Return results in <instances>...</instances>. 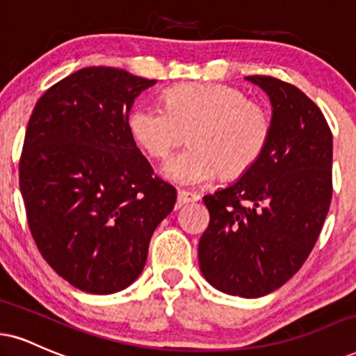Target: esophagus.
Instances as JSON below:
<instances>
[{
    "mask_svg": "<svg viewBox=\"0 0 356 356\" xmlns=\"http://www.w3.org/2000/svg\"><path fill=\"white\" fill-rule=\"evenodd\" d=\"M199 199H200V195L195 194V192L182 191V189L177 191V204H179V205L189 204V202H195V200H199Z\"/></svg>",
    "mask_w": 356,
    "mask_h": 356,
    "instance_id": "obj_1",
    "label": "esophagus"
}]
</instances>
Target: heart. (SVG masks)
Listing matches in <instances>:
<instances>
[{
	"label": "heart",
	"mask_w": 356,
	"mask_h": 356,
	"mask_svg": "<svg viewBox=\"0 0 356 356\" xmlns=\"http://www.w3.org/2000/svg\"><path fill=\"white\" fill-rule=\"evenodd\" d=\"M132 139L152 159L191 147L167 162L164 174L184 186L241 177L264 156L273 118L262 102L225 84H182L164 96V109L137 104L127 118Z\"/></svg>",
	"instance_id": "1"
}]
</instances>
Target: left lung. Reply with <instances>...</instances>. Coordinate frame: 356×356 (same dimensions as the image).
I'll list each match as a JSON object with an SVG mask.
<instances>
[{
  "label": "left lung",
  "mask_w": 356,
  "mask_h": 356,
  "mask_svg": "<svg viewBox=\"0 0 356 356\" xmlns=\"http://www.w3.org/2000/svg\"><path fill=\"white\" fill-rule=\"evenodd\" d=\"M268 94L273 132L237 182L204 195L211 213L199 241L200 272L229 295L257 298L300 270L332 202L333 140L318 106L293 84L248 76Z\"/></svg>",
  "instance_id": "8db88e82"
}]
</instances>
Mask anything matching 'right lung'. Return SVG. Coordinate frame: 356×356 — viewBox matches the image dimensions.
Returning <instances> with one entry per match:
<instances>
[{"mask_svg": "<svg viewBox=\"0 0 356 356\" xmlns=\"http://www.w3.org/2000/svg\"><path fill=\"white\" fill-rule=\"evenodd\" d=\"M154 84L115 67H84L51 86L29 118L19 157L29 230L49 267L83 292L131 285L177 199L127 127L132 102Z\"/></svg>", "mask_w": 356, "mask_h": 356, "instance_id": "right-lung-1", "label": "right lung"}]
</instances>
